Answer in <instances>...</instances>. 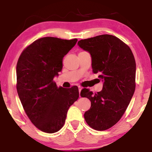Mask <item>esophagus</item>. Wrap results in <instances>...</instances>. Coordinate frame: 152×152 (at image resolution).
<instances>
[{
	"mask_svg": "<svg viewBox=\"0 0 152 152\" xmlns=\"http://www.w3.org/2000/svg\"><path fill=\"white\" fill-rule=\"evenodd\" d=\"M81 90H82L81 87V86H78V91H79V94H80V93H81Z\"/></svg>",
	"mask_w": 152,
	"mask_h": 152,
	"instance_id": "obj_1",
	"label": "esophagus"
}]
</instances>
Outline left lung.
I'll return each mask as SVG.
<instances>
[{
  "mask_svg": "<svg viewBox=\"0 0 152 152\" xmlns=\"http://www.w3.org/2000/svg\"><path fill=\"white\" fill-rule=\"evenodd\" d=\"M91 57L94 74L103 82L101 91L93 94L83 88L81 97L91 102L84 114L89 126L97 131L111 128L119 121L135 91L136 62L132 50L119 38L104 34L78 42Z\"/></svg>",
  "mask_w": 152,
  "mask_h": 152,
  "instance_id": "1",
  "label": "left lung"
}]
</instances>
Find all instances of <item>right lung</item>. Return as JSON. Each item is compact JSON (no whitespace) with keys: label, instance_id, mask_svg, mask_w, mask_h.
Segmentation results:
<instances>
[{"label":"right lung","instance_id":"right-lung-1","mask_svg":"<svg viewBox=\"0 0 152 152\" xmlns=\"http://www.w3.org/2000/svg\"><path fill=\"white\" fill-rule=\"evenodd\" d=\"M78 40L44 37L35 41L19 57L17 91L26 114L38 129L55 133L65 123L69 107L79 96L76 86L58 88L53 78L63 68V58Z\"/></svg>","mask_w":152,"mask_h":152}]
</instances>
